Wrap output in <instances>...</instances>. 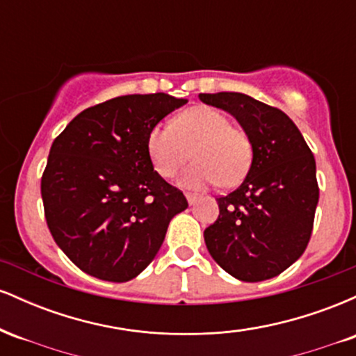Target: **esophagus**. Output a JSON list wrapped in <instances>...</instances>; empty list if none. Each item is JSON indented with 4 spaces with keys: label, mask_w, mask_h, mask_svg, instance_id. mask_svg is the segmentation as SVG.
<instances>
[{
    "label": "esophagus",
    "mask_w": 356,
    "mask_h": 356,
    "mask_svg": "<svg viewBox=\"0 0 356 356\" xmlns=\"http://www.w3.org/2000/svg\"><path fill=\"white\" fill-rule=\"evenodd\" d=\"M186 199H187V202L191 204H195V201H197V195H194V194H186Z\"/></svg>",
    "instance_id": "34e87169"
}]
</instances>
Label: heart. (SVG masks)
<instances>
[{
  "label": "heart",
  "instance_id": "obj_1",
  "mask_svg": "<svg viewBox=\"0 0 356 356\" xmlns=\"http://www.w3.org/2000/svg\"><path fill=\"white\" fill-rule=\"evenodd\" d=\"M147 152L161 177L175 175L192 155L194 164L181 175L187 189H201L220 182L232 186L248 172L252 145L248 134L232 125L218 108L192 107L179 113L172 125L159 124L147 136Z\"/></svg>",
  "mask_w": 356,
  "mask_h": 356
}]
</instances>
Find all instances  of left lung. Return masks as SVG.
Returning <instances> with one entry per match:
<instances>
[{
    "label": "left lung",
    "instance_id": "left-lung-1",
    "mask_svg": "<svg viewBox=\"0 0 356 356\" xmlns=\"http://www.w3.org/2000/svg\"><path fill=\"white\" fill-rule=\"evenodd\" d=\"M236 117L252 145L243 184L219 195V216L204 231L216 263L241 281L275 277L305 252L320 187L312 149L280 108L238 92L199 93Z\"/></svg>",
    "mask_w": 356,
    "mask_h": 356
}]
</instances>
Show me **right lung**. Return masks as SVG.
<instances>
[{
  "label": "right lung",
  "mask_w": 356,
  "mask_h": 356,
  "mask_svg": "<svg viewBox=\"0 0 356 356\" xmlns=\"http://www.w3.org/2000/svg\"><path fill=\"white\" fill-rule=\"evenodd\" d=\"M187 100L124 95L79 113L53 140L42 175L48 229L75 266L104 281L140 275L187 199L154 170L147 136Z\"/></svg>",
  "instance_id": "obj_1"
}]
</instances>
